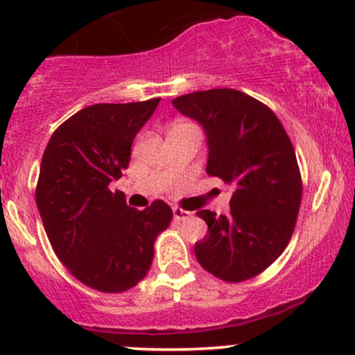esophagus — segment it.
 <instances>
[{
	"instance_id": "obj_1",
	"label": "esophagus",
	"mask_w": 355,
	"mask_h": 355,
	"mask_svg": "<svg viewBox=\"0 0 355 355\" xmlns=\"http://www.w3.org/2000/svg\"><path fill=\"white\" fill-rule=\"evenodd\" d=\"M173 218L178 221H184V220H189V218H192V213L191 211L182 209V207H173Z\"/></svg>"
}]
</instances>
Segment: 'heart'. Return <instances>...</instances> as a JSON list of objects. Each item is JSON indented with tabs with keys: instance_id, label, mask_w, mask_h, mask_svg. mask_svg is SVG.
Instances as JSON below:
<instances>
[{
	"instance_id": "heart-1",
	"label": "heart",
	"mask_w": 355,
	"mask_h": 355,
	"mask_svg": "<svg viewBox=\"0 0 355 355\" xmlns=\"http://www.w3.org/2000/svg\"><path fill=\"white\" fill-rule=\"evenodd\" d=\"M177 125H187V123H177Z\"/></svg>"
}]
</instances>
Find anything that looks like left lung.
Here are the masks:
<instances>
[{"label":"left lung","instance_id":"obj_1","mask_svg":"<svg viewBox=\"0 0 355 355\" xmlns=\"http://www.w3.org/2000/svg\"><path fill=\"white\" fill-rule=\"evenodd\" d=\"M171 103L206 130L207 175L234 187L227 216L198 213L207 235L196 244V257L220 280H250L280 257L297 223L302 178L290 137L264 103L235 89L191 92Z\"/></svg>","mask_w":355,"mask_h":355}]
</instances>
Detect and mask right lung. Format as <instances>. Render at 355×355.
Instances as JSON below:
<instances>
[{"label":"right lung","instance_id":"obj_1","mask_svg":"<svg viewBox=\"0 0 355 355\" xmlns=\"http://www.w3.org/2000/svg\"><path fill=\"white\" fill-rule=\"evenodd\" d=\"M157 105L159 98L87 106L53 132L42 155L35 202L46 235L68 271L98 292L135 287L173 218L164 200L139 211L110 189L127 170L132 142Z\"/></svg>","mask_w":355,"mask_h":355}]
</instances>
